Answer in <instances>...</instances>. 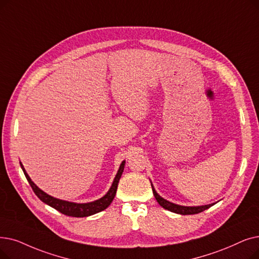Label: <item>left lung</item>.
<instances>
[{
    "label": "left lung",
    "mask_w": 259,
    "mask_h": 259,
    "mask_svg": "<svg viewBox=\"0 0 259 259\" xmlns=\"http://www.w3.org/2000/svg\"><path fill=\"white\" fill-rule=\"evenodd\" d=\"M151 187H152V192H153V195H154V197H155V199L157 201V203H159L165 209H168V210H170L172 212L181 213V215H194V213H199L201 211H203V210L209 208L210 206H212V204L202 205V206H182V205H178V204L171 203V202L163 199L160 195H157V193L155 192V189L153 188L152 184H151Z\"/></svg>",
    "instance_id": "1"
}]
</instances>
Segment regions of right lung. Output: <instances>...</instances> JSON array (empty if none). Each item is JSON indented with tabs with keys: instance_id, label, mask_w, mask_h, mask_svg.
<instances>
[{
	"instance_id": "add662e5",
	"label": "right lung",
	"mask_w": 259,
	"mask_h": 259,
	"mask_svg": "<svg viewBox=\"0 0 259 259\" xmlns=\"http://www.w3.org/2000/svg\"><path fill=\"white\" fill-rule=\"evenodd\" d=\"M123 167H125V161H123L120 164L119 169H118V171L116 174V177H115L114 181H113V184H112V186L109 189V192L107 193V195H105L103 198H100L99 200H96L94 202H90V203L80 204V203H73V202H67V201L56 199V198L44 193L43 190H41L35 183L31 181L30 178L26 174L23 165L21 164V168L23 169V172H24V175L27 179V181H28L29 185L31 186L33 193L36 194V196L42 202H44V203H47L48 205L54 207L55 209H57L58 211L63 213V215L71 216V217H88V216L94 215V213H96V212H99V211L106 209L111 204V202L113 201V199L115 197L118 181H119L121 174L123 171Z\"/></svg>"
}]
</instances>
